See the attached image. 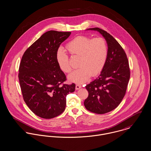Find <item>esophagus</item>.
<instances>
[{
	"label": "esophagus",
	"mask_w": 151,
	"mask_h": 151,
	"mask_svg": "<svg viewBox=\"0 0 151 151\" xmlns=\"http://www.w3.org/2000/svg\"><path fill=\"white\" fill-rule=\"evenodd\" d=\"M81 87H82V86H81V85H80V84H77L76 86V89L78 90V89H80Z\"/></svg>",
	"instance_id": "esophagus-1"
}]
</instances>
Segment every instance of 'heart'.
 <instances>
[{
  "label": "heart",
  "instance_id": "obj_1",
  "mask_svg": "<svg viewBox=\"0 0 151 151\" xmlns=\"http://www.w3.org/2000/svg\"><path fill=\"white\" fill-rule=\"evenodd\" d=\"M66 48L72 56L80 57V68L69 75V80L72 82H85L91 76L95 77L99 74L105 66L108 47L106 40L102 37L92 39L85 35L78 36L69 42ZM56 60L62 71L66 73L71 72L69 56L60 48L56 51Z\"/></svg>",
  "mask_w": 151,
  "mask_h": 151
}]
</instances>
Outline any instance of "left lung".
Returning a JSON list of instances; mask_svg holds the SVG:
<instances>
[{"label":"left lung","instance_id":"8db88e82","mask_svg":"<svg viewBox=\"0 0 151 151\" xmlns=\"http://www.w3.org/2000/svg\"><path fill=\"white\" fill-rule=\"evenodd\" d=\"M108 44V55L104 68L93 81L86 85L88 97L84 101L86 110L103 114L116 109L126 94L130 70L127 55L122 46L110 33L99 28Z\"/></svg>","mask_w":151,"mask_h":151}]
</instances>
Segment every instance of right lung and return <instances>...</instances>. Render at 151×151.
Here are the masks:
<instances>
[{
  "label": "right lung",
  "mask_w": 151,
  "mask_h": 151,
  "mask_svg": "<svg viewBox=\"0 0 151 151\" xmlns=\"http://www.w3.org/2000/svg\"><path fill=\"white\" fill-rule=\"evenodd\" d=\"M71 34L50 30L33 42L22 55L18 78L23 99L34 114L44 119L61 114L66 108V96L76 85L65 84V73L60 69L56 53Z\"/></svg>",
  "instance_id": "1"
}]
</instances>
